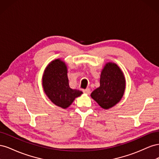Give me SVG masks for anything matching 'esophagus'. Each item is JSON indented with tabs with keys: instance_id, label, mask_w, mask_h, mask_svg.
Wrapping results in <instances>:
<instances>
[{
	"instance_id": "esophagus-1",
	"label": "esophagus",
	"mask_w": 159,
	"mask_h": 159,
	"mask_svg": "<svg viewBox=\"0 0 159 159\" xmlns=\"http://www.w3.org/2000/svg\"><path fill=\"white\" fill-rule=\"evenodd\" d=\"M83 91H84V93H85V94H89L90 93V89L87 88V89H84Z\"/></svg>"
}]
</instances>
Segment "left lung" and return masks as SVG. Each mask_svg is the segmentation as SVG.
Returning a JSON list of instances; mask_svg holds the SVG:
<instances>
[{
  "instance_id": "8db88e82",
  "label": "left lung",
  "mask_w": 159,
  "mask_h": 159,
  "mask_svg": "<svg viewBox=\"0 0 159 159\" xmlns=\"http://www.w3.org/2000/svg\"><path fill=\"white\" fill-rule=\"evenodd\" d=\"M125 89V80L117 64L109 62L105 66L100 78V86L91 94L101 107L107 109L122 98Z\"/></svg>"
}]
</instances>
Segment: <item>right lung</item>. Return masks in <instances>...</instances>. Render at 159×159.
<instances>
[{
	"label": "right lung",
	"instance_id": "add662e5",
	"mask_svg": "<svg viewBox=\"0 0 159 159\" xmlns=\"http://www.w3.org/2000/svg\"><path fill=\"white\" fill-rule=\"evenodd\" d=\"M66 65L60 59L52 61L47 66L42 78V85L48 98L57 106L68 107L82 91L69 86Z\"/></svg>",
	"mask_w": 159,
	"mask_h": 159
}]
</instances>
